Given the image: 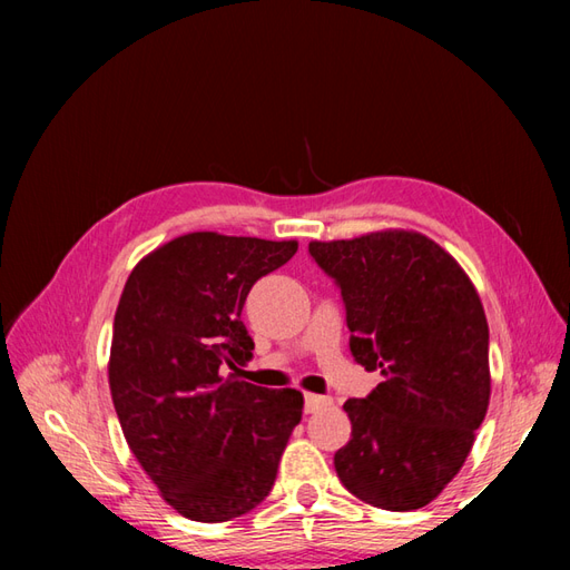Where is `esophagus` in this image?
Returning a JSON list of instances; mask_svg holds the SVG:
<instances>
[{
    "instance_id": "esophagus-1",
    "label": "esophagus",
    "mask_w": 570,
    "mask_h": 570,
    "mask_svg": "<svg viewBox=\"0 0 570 570\" xmlns=\"http://www.w3.org/2000/svg\"><path fill=\"white\" fill-rule=\"evenodd\" d=\"M333 404L331 396H321V394H306L304 396V411L306 414H318V411L328 409Z\"/></svg>"
}]
</instances>
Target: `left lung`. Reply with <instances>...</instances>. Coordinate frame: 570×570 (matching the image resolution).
I'll list each match as a JSON object with an SVG mask.
<instances>
[{
	"label": "left lung",
	"instance_id": "obj_1",
	"mask_svg": "<svg viewBox=\"0 0 570 570\" xmlns=\"http://www.w3.org/2000/svg\"><path fill=\"white\" fill-rule=\"evenodd\" d=\"M308 254L341 288L350 353L384 377L343 404L353 439L335 453L337 478L380 510H419L458 475L488 414L480 296L451 254L419 233L311 242Z\"/></svg>",
	"mask_w": 570,
	"mask_h": 570
}]
</instances>
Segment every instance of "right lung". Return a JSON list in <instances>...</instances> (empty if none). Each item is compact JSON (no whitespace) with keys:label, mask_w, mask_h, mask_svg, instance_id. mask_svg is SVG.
Wrapping results in <instances>:
<instances>
[{"label":"right lung","mask_w":570,"mask_h":570,"mask_svg":"<svg viewBox=\"0 0 570 570\" xmlns=\"http://www.w3.org/2000/svg\"><path fill=\"white\" fill-rule=\"evenodd\" d=\"M296 249V242L190 233L144 257L119 298L115 411L161 498L193 522L254 510L301 421L304 394L237 374L254 350L239 321L249 288Z\"/></svg>","instance_id":"add662e5"}]
</instances>
